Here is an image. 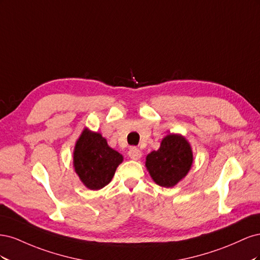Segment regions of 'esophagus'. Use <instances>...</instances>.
I'll use <instances>...</instances> for the list:
<instances>
[{
    "instance_id": "esophagus-1",
    "label": "esophagus",
    "mask_w": 260,
    "mask_h": 260,
    "mask_svg": "<svg viewBox=\"0 0 260 260\" xmlns=\"http://www.w3.org/2000/svg\"><path fill=\"white\" fill-rule=\"evenodd\" d=\"M128 155H129V157H130L131 159L138 160V159L141 158V156H142V152H141L140 149L137 148V147H131L129 153H128Z\"/></svg>"
}]
</instances>
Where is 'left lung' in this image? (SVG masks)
I'll return each instance as SVG.
<instances>
[{
    "instance_id": "left-lung-1",
    "label": "left lung",
    "mask_w": 260,
    "mask_h": 260,
    "mask_svg": "<svg viewBox=\"0 0 260 260\" xmlns=\"http://www.w3.org/2000/svg\"><path fill=\"white\" fill-rule=\"evenodd\" d=\"M193 153L190 143L181 135L165 137L157 151L146 156L145 166L156 184L175 186L190 171Z\"/></svg>"
}]
</instances>
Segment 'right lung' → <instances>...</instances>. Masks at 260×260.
Masks as SVG:
<instances>
[{"label": "right lung", "instance_id": "1", "mask_svg": "<svg viewBox=\"0 0 260 260\" xmlns=\"http://www.w3.org/2000/svg\"><path fill=\"white\" fill-rule=\"evenodd\" d=\"M123 157L107 144L100 133L85 128L77 140L74 167L81 182L90 190H100L111 182Z\"/></svg>", "mask_w": 260, "mask_h": 260}]
</instances>
